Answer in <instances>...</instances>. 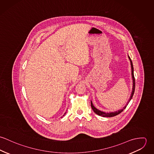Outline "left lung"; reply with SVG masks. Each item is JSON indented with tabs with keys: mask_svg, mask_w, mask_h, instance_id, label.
I'll return each mask as SVG.
<instances>
[{
	"mask_svg": "<svg viewBox=\"0 0 154 154\" xmlns=\"http://www.w3.org/2000/svg\"><path fill=\"white\" fill-rule=\"evenodd\" d=\"M128 57H129V60H130V61H131V67H132V79H133V89H132V94H131V98H130V99H129V101L128 102V103H127L126 106H125V107L123 108V109L118 110V111H115V112H103V111H100V110L97 109H96V108L93 106L92 103V101H91V108H92V109L93 111L95 112V114H98V116H103V117H114V116H117V115H118L119 114H120V112H122L123 110H125V109L126 108V107H127L128 104H129V102H130V101L131 100V99H132V97H133V94H134V89H135V79H134V73H133V63H132V60L131 59V58H130V57H129V56H128Z\"/></svg>",
	"mask_w": 154,
	"mask_h": 154,
	"instance_id": "8db88e82",
	"label": "left lung"
}]
</instances>
